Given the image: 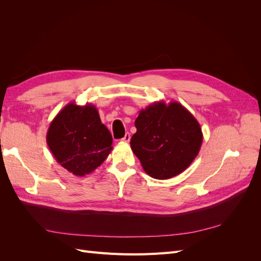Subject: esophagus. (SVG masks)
<instances>
[{"instance_id":"obj_1","label":"esophagus","mask_w":261,"mask_h":261,"mask_svg":"<svg viewBox=\"0 0 261 261\" xmlns=\"http://www.w3.org/2000/svg\"><path fill=\"white\" fill-rule=\"evenodd\" d=\"M122 141H124V143H129V140H130V135H129V133H126L125 134V136L121 139Z\"/></svg>"}]
</instances>
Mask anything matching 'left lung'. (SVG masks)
<instances>
[{"label": "left lung", "instance_id": "left-lung-1", "mask_svg": "<svg viewBox=\"0 0 261 261\" xmlns=\"http://www.w3.org/2000/svg\"><path fill=\"white\" fill-rule=\"evenodd\" d=\"M135 126L130 148L153 178L180 174L199 153L203 139L200 124L177 101H158L140 110Z\"/></svg>", "mask_w": 261, "mask_h": 261}]
</instances>
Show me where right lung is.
Instances as JSON below:
<instances>
[{
    "label": "right lung",
    "instance_id": "right-lung-1",
    "mask_svg": "<svg viewBox=\"0 0 261 261\" xmlns=\"http://www.w3.org/2000/svg\"><path fill=\"white\" fill-rule=\"evenodd\" d=\"M46 144L63 168L76 176L92 173L112 151V136L91 103L66 105L51 122Z\"/></svg>",
    "mask_w": 261,
    "mask_h": 261
}]
</instances>
